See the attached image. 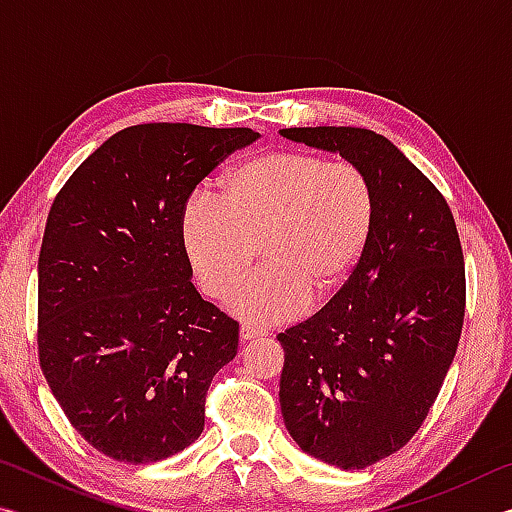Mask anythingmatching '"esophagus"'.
Instances as JSON below:
<instances>
[{
    "label": "esophagus",
    "instance_id": "obj_1",
    "mask_svg": "<svg viewBox=\"0 0 512 512\" xmlns=\"http://www.w3.org/2000/svg\"><path fill=\"white\" fill-rule=\"evenodd\" d=\"M266 332H262V329H257V327H250V325H241V329H239V339L241 341H255V339H259V336H264Z\"/></svg>",
    "mask_w": 512,
    "mask_h": 512
}]
</instances>
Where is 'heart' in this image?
I'll return each instance as SVG.
<instances>
[{
	"label": "heart",
	"mask_w": 512,
	"mask_h": 512,
	"mask_svg": "<svg viewBox=\"0 0 512 512\" xmlns=\"http://www.w3.org/2000/svg\"><path fill=\"white\" fill-rule=\"evenodd\" d=\"M377 192L350 160L314 151H271L241 162L223 196L196 192L180 210V246L201 289L225 300L255 262L262 271L232 298L250 323L291 320L334 296L366 255Z\"/></svg>",
	"instance_id": "b5f03b06"
}]
</instances>
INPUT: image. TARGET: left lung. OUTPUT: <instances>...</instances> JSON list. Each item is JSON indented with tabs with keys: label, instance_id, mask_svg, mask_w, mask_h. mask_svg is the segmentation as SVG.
I'll return each mask as SVG.
<instances>
[{
	"label": "left lung",
	"instance_id": "1",
	"mask_svg": "<svg viewBox=\"0 0 512 512\" xmlns=\"http://www.w3.org/2000/svg\"><path fill=\"white\" fill-rule=\"evenodd\" d=\"M368 173L377 225L327 305L277 334L282 418L309 456L363 470L409 443L452 366L465 318V259L436 185L368 128H284Z\"/></svg>",
	"mask_w": 512,
	"mask_h": 512
}]
</instances>
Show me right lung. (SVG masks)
<instances>
[{"label": "right lung", "instance_id": "obj_1", "mask_svg": "<svg viewBox=\"0 0 512 512\" xmlns=\"http://www.w3.org/2000/svg\"><path fill=\"white\" fill-rule=\"evenodd\" d=\"M257 137L167 121L124 128L54 198L38 257V359L69 424L108 458L155 463L201 436L239 323L189 282L180 210Z\"/></svg>", "mask_w": 512, "mask_h": 512}]
</instances>
